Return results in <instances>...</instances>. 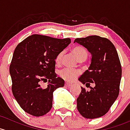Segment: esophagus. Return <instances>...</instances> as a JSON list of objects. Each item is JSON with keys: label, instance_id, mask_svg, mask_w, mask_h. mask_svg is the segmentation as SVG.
I'll return each mask as SVG.
<instances>
[{"label": "esophagus", "instance_id": "esophagus-1", "mask_svg": "<svg viewBox=\"0 0 130 130\" xmlns=\"http://www.w3.org/2000/svg\"><path fill=\"white\" fill-rule=\"evenodd\" d=\"M70 86H71L70 83H67V82H65V87H69Z\"/></svg>", "mask_w": 130, "mask_h": 130}]
</instances>
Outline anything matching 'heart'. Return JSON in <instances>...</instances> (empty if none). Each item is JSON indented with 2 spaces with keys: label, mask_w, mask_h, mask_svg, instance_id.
Segmentation results:
<instances>
[{
  "label": "heart",
  "mask_w": 130,
  "mask_h": 130,
  "mask_svg": "<svg viewBox=\"0 0 130 130\" xmlns=\"http://www.w3.org/2000/svg\"><path fill=\"white\" fill-rule=\"evenodd\" d=\"M72 51L75 54L78 60H86L88 57V53L87 50L81 46H75L73 47L72 49ZM63 57V52H61L57 55L55 58V62L57 63H60L61 62V59ZM80 75V72L76 70L72 69H64L60 72V76L64 80L69 82H73L76 78Z\"/></svg>",
  "instance_id": "obj_1"
}]
</instances>
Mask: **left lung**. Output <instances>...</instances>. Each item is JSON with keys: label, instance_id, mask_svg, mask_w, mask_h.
<instances>
[{"label": "left lung", "instance_id": "left-lung-1", "mask_svg": "<svg viewBox=\"0 0 130 130\" xmlns=\"http://www.w3.org/2000/svg\"><path fill=\"white\" fill-rule=\"evenodd\" d=\"M75 42L92 55L89 68L78 78L90 90L81 87L77 109L85 118H99L108 111L119 95L121 66L118 53L111 41L98 35L77 38ZM91 83L95 87H90Z\"/></svg>", "mask_w": 130, "mask_h": 130}]
</instances>
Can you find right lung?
I'll return each instance as SVG.
<instances>
[{
  "label": "right lung",
  "mask_w": 130,
  "mask_h": 130,
  "mask_svg": "<svg viewBox=\"0 0 130 130\" xmlns=\"http://www.w3.org/2000/svg\"><path fill=\"white\" fill-rule=\"evenodd\" d=\"M69 38L55 39L34 34L17 45L9 68L15 98L25 112L35 117L43 116L52 107L53 92L64 86L57 78L55 58L70 43ZM48 82L45 88L42 82Z\"/></svg>",
  "instance_id": "obj_1"
}]
</instances>
